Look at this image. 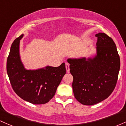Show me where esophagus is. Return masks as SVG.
<instances>
[{"mask_svg":"<svg viewBox=\"0 0 126 126\" xmlns=\"http://www.w3.org/2000/svg\"><path fill=\"white\" fill-rule=\"evenodd\" d=\"M66 72H67V73L69 72L70 69H69V63H66Z\"/></svg>","mask_w":126,"mask_h":126,"instance_id":"34e87169","label":"esophagus"}]
</instances>
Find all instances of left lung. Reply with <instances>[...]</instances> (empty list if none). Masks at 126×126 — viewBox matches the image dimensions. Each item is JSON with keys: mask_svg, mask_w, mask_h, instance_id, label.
Masks as SVG:
<instances>
[{"mask_svg": "<svg viewBox=\"0 0 126 126\" xmlns=\"http://www.w3.org/2000/svg\"><path fill=\"white\" fill-rule=\"evenodd\" d=\"M97 54L93 58L69 59L75 99L84 105L103 101L114 91L120 68V56L112 39L96 34Z\"/></svg>", "mask_w": 126, "mask_h": 126, "instance_id": "left-lung-1", "label": "left lung"}]
</instances>
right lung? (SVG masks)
I'll return each mask as SVG.
<instances>
[{"label": "right lung", "instance_id": "1", "mask_svg": "<svg viewBox=\"0 0 126 126\" xmlns=\"http://www.w3.org/2000/svg\"><path fill=\"white\" fill-rule=\"evenodd\" d=\"M23 36L22 34L12 43L7 59V74L14 91L20 97L32 104H45L54 96L66 74L65 63L59 67L48 66L37 70L26 69L19 52Z\"/></svg>", "mask_w": 126, "mask_h": 126}]
</instances>
